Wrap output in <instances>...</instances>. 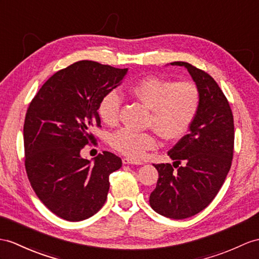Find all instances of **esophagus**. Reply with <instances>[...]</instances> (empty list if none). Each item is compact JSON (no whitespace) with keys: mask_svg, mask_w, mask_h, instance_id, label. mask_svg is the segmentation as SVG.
Wrapping results in <instances>:
<instances>
[{"mask_svg":"<svg viewBox=\"0 0 259 259\" xmlns=\"http://www.w3.org/2000/svg\"><path fill=\"white\" fill-rule=\"evenodd\" d=\"M122 161H123L124 165H143V162L132 160V159H130V158H123Z\"/></svg>","mask_w":259,"mask_h":259,"instance_id":"1","label":"esophagus"}]
</instances>
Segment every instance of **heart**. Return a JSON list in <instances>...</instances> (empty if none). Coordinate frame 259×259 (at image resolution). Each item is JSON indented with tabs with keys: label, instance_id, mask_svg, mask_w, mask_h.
Here are the masks:
<instances>
[{
	"label": "heart",
	"instance_id": "1",
	"mask_svg": "<svg viewBox=\"0 0 259 259\" xmlns=\"http://www.w3.org/2000/svg\"><path fill=\"white\" fill-rule=\"evenodd\" d=\"M130 92L151 110L149 123L163 140L174 142L184 137L197 115L200 104L198 87L191 81L175 82L158 77H146L131 85ZM99 115L106 125L119 119L121 98L110 91L100 101ZM112 147L134 159H140L157 146L154 134L122 128L111 138Z\"/></svg>",
	"mask_w": 259,
	"mask_h": 259
}]
</instances>
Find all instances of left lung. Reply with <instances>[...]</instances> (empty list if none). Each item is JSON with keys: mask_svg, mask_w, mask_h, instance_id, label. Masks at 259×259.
Segmentation results:
<instances>
[{"mask_svg": "<svg viewBox=\"0 0 259 259\" xmlns=\"http://www.w3.org/2000/svg\"><path fill=\"white\" fill-rule=\"evenodd\" d=\"M170 65L187 68L199 89L200 104L189 134L168 151L174 165H154L158 180L149 204L160 215L182 220L204 210L223 186L234 153V119L228 99L209 73L184 61Z\"/></svg>", "mask_w": 259, "mask_h": 259, "instance_id": "1", "label": "left lung"}]
</instances>
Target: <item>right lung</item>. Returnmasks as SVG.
Wrapping results in <instances>:
<instances>
[{
    "label": "right lung",
    "mask_w": 259,
    "mask_h": 259,
    "mask_svg": "<svg viewBox=\"0 0 259 259\" xmlns=\"http://www.w3.org/2000/svg\"><path fill=\"white\" fill-rule=\"evenodd\" d=\"M127 68L81 60L52 75L28 106L24 123L25 169L31 188L59 218L79 222L105 203L109 177L122 167L110 151L93 161L80 153L101 126L100 101L121 84Z\"/></svg>",
    "instance_id": "add662e5"
}]
</instances>
